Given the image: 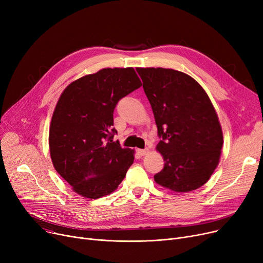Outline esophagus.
<instances>
[{
	"label": "esophagus",
	"mask_w": 263,
	"mask_h": 263,
	"mask_svg": "<svg viewBox=\"0 0 263 263\" xmlns=\"http://www.w3.org/2000/svg\"><path fill=\"white\" fill-rule=\"evenodd\" d=\"M148 151H149V149L145 148V149H139L137 150V153H139L141 156H146L148 154Z\"/></svg>",
	"instance_id": "1"
}]
</instances>
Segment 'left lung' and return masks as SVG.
I'll return each mask as SVG.
<instances>
[{
  "mask_svg": "<svg viewBox=\"0 0 263 263\" xmlns=\"http://www.w3.org/2000/svg\"><path fill=\"white\" fill-rule=\"evenodd\" d=\"M153 107L157 149L164 168L155 175L158 184L175 192L203 185L216 168L223 132L213 104L192 77L165 68H136Z\"/></svg>",
  "mask_w": 263,
  "mask_h": 263,
  "instance_id": "obj_1",
  "label": "left lung"
}]
</instances>
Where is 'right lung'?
I'll list each match as a JSON object with an SVG mask.
<instances>
[{
  "instance_id": "1",
  "label": "right lung",
  "mask_w": 263,
  "mask_h": 263,
  "mask_svg": "<svg viewBox=\"0 0 263 263\" xmlns=\"http://www.w3.org/2000/svg\"><path fill=\"white\" fill-rule=\"evenodd\" d=\"M141 86L133 68H105L72 82L61 95L50 126V155L78 194L100 198L126 177L134 151L113 142V113L121 98Z\"/></svg>"
}]
</instances>
